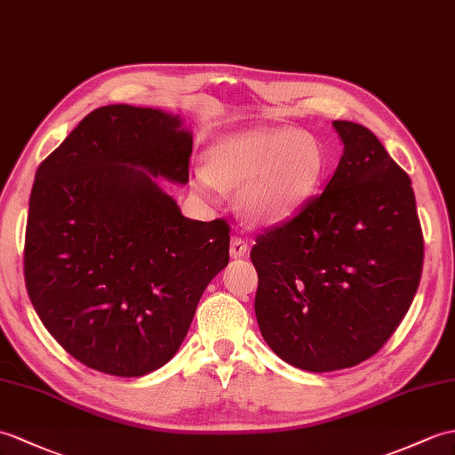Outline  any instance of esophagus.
<instances>
[{"instance_id":"1","label":"esophagus","mask_w":455,"mask_h":455,"mask_svg":"<svg viewBox=\"0 0 455 455\" xmlns=\"http://www.w3.org/2000/svg\"><path fill=\"white\" fill-rule=\"evenodd\" d=\"M248 251V242L242 236H232L230 240V256L232 258H242Z\"/></svg>"}]
</instances>
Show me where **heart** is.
<instances>
[{
    "instance_id": "obj_1",
    "label": "heart",
    "mask_w": 455,
    "mask_h": 455,
    "mask_svg": "<svg viewBox=\"0 0 455 455\" xmlns=\"http://www.w3.org/2000/svg\"><path fill=\"white\" fill-rule=\"evenodd\" d=\"M323 166V149L312 133L256 130L211 145L209 164L196 168V184L205 194L244 188L242 211L253 223L269 225L291 217L315 192Z\"/></svg>"
}]
</instances>
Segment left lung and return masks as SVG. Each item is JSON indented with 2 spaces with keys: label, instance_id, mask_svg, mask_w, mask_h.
Listing matches in <instances>:
<instances>
[{
  "label": "left lung",
  "instance_id": "obj_1",
  "mask_svg": "<svg viewBox=\"0 0 455 455\" xmlns=\"http://www.w3.org/2000/svg\"><path fill=\"white\" fill-rule=\"evenodd\" d=\"M333 128L345 149L330 184L250 251L263 339L308 372L374 356L405 318L425 258L403 168L364 125Z\"/></svg>",
  "mask_w": 455,
  "mask_h": 455
}]
</instances>
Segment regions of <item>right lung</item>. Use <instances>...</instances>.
<instances>
[{
	"label": "right lung",
	"mask_w": 455,
	"mask_h": 455,
	"mask_svg": "<svg viewBox=\"0 0 455 455\" xmlns=\"http://www.w3.org/2000/svg\"><path fill=\"white\" fill-rule=\"evenodd\" d=\"M192 147L178 116L110 104L38 166L27 292L50 335L92 371L137 378L166 364L227 267V220L186 219L155 182L186 184Z\"/></svg>",
	"instance_id": "right-lung-1"
}]
</instances>
